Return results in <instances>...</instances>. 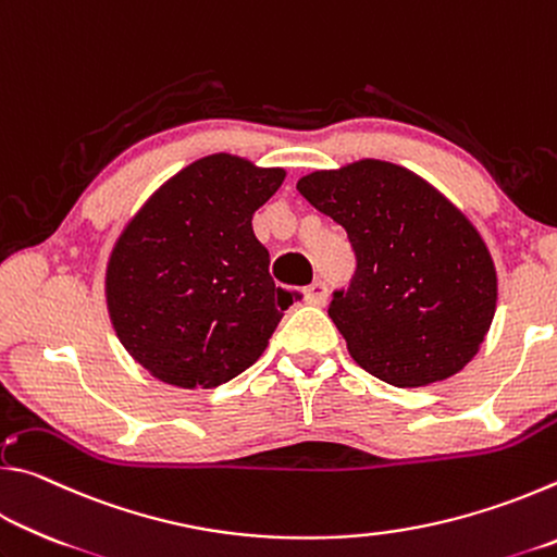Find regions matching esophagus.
Segmentation results:
<instances>
[{
  "instance_id": "1",
  "label": "esophagus",
  "mask_w": 557,
  "mask_h": 557,
  "mask_svg": "<svg viewBox=\"0 0 557 557\" xmlns=\"http://www.w3.org/2000/svg\"><path fill=\"white\" fill-rule=\"evenodd\" d=\"M326 295H329V287H326L324 280H317V282H312V285L305 289V299L309 301V305H317V307L324 305Z\"/></svg>"
}]
</instances>
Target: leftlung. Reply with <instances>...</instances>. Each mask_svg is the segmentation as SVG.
Instances as JSON below:
<instances>
[{
    "label": "left lung",
    "instance_id": "obj_1",
    "mask_svg": "<svg viewBox=\"0 0 557 557\" xmlns=\"http://www.w3.org/2000/svg\"><path fill=\"white\" fill-rule=\"evenodd\" d=\"M297 191L351 243L356 272L329 317L354 361L400 388L465 369L496 312L494 262L467 215L379 159L307 174Z\"/></svg>",
    "mask_w": 557,
    "mask_h": 557
}]
</instances>
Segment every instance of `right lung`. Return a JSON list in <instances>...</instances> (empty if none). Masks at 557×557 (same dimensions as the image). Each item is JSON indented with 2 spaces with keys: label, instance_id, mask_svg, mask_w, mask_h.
<instances>
[{
  "label": "right lung",
  "instance_id": "1",
  "mask_svg": "<svg viewBox=\"0 0 557 557\" xmlns=\"http://www.w3.org/2000/svg\"><path fill=\"white\" fill-rule=\"evenodd\" d=\"M282 169L211 154L159 188L112 248V326L139 366L178 388H215L250 369L299 292L275 287L252 213Z\"/></svg>",
  "mask_w": 557,
  "mask_h": 557
}]
</instances>
